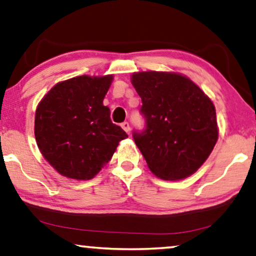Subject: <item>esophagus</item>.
Returning a JSON list of instances; mask_svg holds the SVG:
<instances>
[{
	"label": "esophagus",
	"instance_id": "34e87169",
	"mask_svg": "<svg viewBox=\"0 0 256 256\" xmlns=\"http://www.w3.org/2000/svg\"><path fill=\"white\" fill-rule=\"evenodd\" d=\"M122 128L124 130L125 132L128 133V134H130V131H131V128H130V124H128V122H124V123H122Z\"/></svg>",
	"mask_w": 256,
	"mask_h": 256
}]
</instances>
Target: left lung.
I'll list each match as a JSON object with an SVG mask.
<instances>
[{"label":"left lung","mask_w":256,"mask_h":256,"mask_svg":"<svg viewBox=\"0 0 256 256\" xmlns=\"http://www.w3.org/2000/svg\"><path fill=\"white\" fill-rule=\"evenodd\" d=\"M131 80L146 120L142 131H133V139L148 168L166 180L190 176L218 138L212 100L192 80L174 72H138Z\"/></svg>","instance_id":"1"}]
</instances>
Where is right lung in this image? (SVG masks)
Wrapping results in <instances>:
<instances>
[{
    "mask_svg": "<svg viewBox=\"0 0 256 256\" xmlns=\"http://www.w3.org/2000/svg\"><path fill=\"white\" fill-rule=\"evenodd\" d=\"M112 82V74L68 79L56 84L38 106V147L62 176L92 179L112 160L120 141L128 138L104 106Z\"/></svg>",
    "mask_w": 256,
    "mask_h": 256,
    "instance_id": "right-lung-1",
    "label": "right lung"
}]
</instances>
